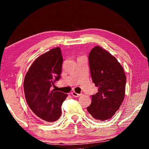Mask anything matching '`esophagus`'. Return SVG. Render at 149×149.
<instances>
[{"mask_svg": "<svg viewBox=\"0 0 149 149\" xmlns=\"http://www.w3.org/2000/svg\"><path fill=\"white\" fill-rule=\"evenodd\" d=\"M71 94L72 96H74V97H79L81 95V94H78V93H75V92H72Z\"/></svg>", "mask_w": 149, "mask_h": 149, "instance_id": "obj_1", "label": "esophagus"}]
</instances>
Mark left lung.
I'll return each instance as SVG.
<instances>
[{
  "instance_id": "left-lung-1",
  "label": "left lung",
  "mask_w": 149,
  "mask_h": 149,
  "mask_svg": "<svg viewBox=\"0 0 149 149\" xmlns=\"http://www.w3.org/2000/svg\"><path fill=\"white\" fill-rule=\"evenodd\" d=\"M89 61L93 82L99 89L87 110L95 120L110 119L124 99V70L114 56L99 46L91 50Z\"/></svg>"
}]
</instances>
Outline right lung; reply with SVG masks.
Wrapping results in <instances>:
<instances>
[{
    "instance_id": "obj_1",
    "label": "right lung",
    "mask_w": 149,
    "mask_h": 149,
    "mask_svg": "<svg viewBox=\"0 0 149 149\" xmlns=\"http://www.w3.org/2000/svg\"><path fill=\"white\" fill-rule=\"evenodd\" d=\"M63 62L61 49L56 47L35 59L26 73L24 89L30 109L40 120L52 122L62 114L67 94L50 87L59 80Z\"/></svg>"
}]
</instances>
